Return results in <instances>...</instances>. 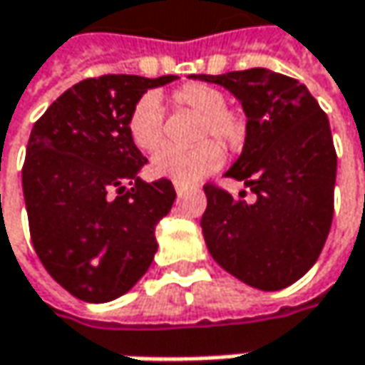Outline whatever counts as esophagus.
I'll return each mask as SVG.
<instances>
[{"mask_svg":"<svg viewBox=\"0 0 365 365\" xmlns=\"http://www.w3.org/2000/svg\"><path fill=\"white\" fill-rule=\"evenodd\" d=\"M174 189H176V195H185L187 192V185H180V182H174Z\"/></svg>","mask_w":365,"mask_h":365,"instance_id":"34e87169","label":"esophagus"}]
</instances>
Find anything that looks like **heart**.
Wrapping results in <instances>:
<instances>
[{"instance_id": "heart-1", "label": "heart", "mask_w": 365, "mask_h": 365, "mask_svg": "<svg viewBox=\"0 0 365 365\" xmlns=\"http://www.w3.org/2000/svg\"><path fill=\"white\" fill-rule=\"evenodd\" d=\"M173 104L176 108H189L199 115L197 141H203L191 150H178L164 145L152 158V173L158 178H168L180 185H192L222 164V150L205 141L213 137L220 145L232 148L242 135V120L228 110V98L222 90L207 83H187L173 92ZM129 135L139 150L152 152L160 145L164 135V110L154 94H145L133 106L127 120Z\"/></svg>"}]
</instances>
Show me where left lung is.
Instances as JSON below:
<instances>
[{
    "label": "left lung",
    "instance_id": "obj_1",
    "mask_svg": "<svg viewBox=\"0 0 365 365\" xmlns=\"http://www.w3.org/2000/svg\"><path fill=\"white\" fill-rule=\"evenodd\" d=\"M191 80L217 83L242 104L245 145L226 176L257 195L246 203L245 191L234 199L203 187L207 250L246 285L283 289L317 263L333 222L337 154L329 119L304 83L264 67Z\"/></svg>",
    "mask_w": 365,
    "mask_h": 365
}]
</instances>
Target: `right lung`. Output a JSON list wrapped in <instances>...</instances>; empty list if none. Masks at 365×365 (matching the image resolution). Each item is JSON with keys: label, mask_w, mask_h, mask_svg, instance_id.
<instances>
[{"label": "right lung", "mask_w": 365, "mask_h": 365, "mask_svg": "<svg viewBox=\"0 0 365 365\" xmlns=\"http://www.w3.org/2000/svg\"><path fill=\"white\" fill-rule=\"evenodd\" d=\"M176 76H102L71 86L34 123L22 189L34 250L71 296L127 294L154 261L155 226L173 210L168 178H139L148 158L127 120L137 101Z\"/></svg>", "instance_id": "add662e5"}]
</instances>
